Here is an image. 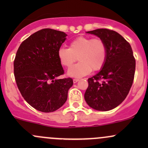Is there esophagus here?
<instances>
[{
    "instance_id": "esophagus-1",
    "label": "esophagus",
    "mask_w": 148,
    "mask_h": 148,
    "mask_svg": "<svg viewBox=\"0 0 148 148\" xmlns=\"http://www.w3.org/2000/svg\"><path fill=\"white\" fill-rule=\"evenodd\" d=\"M79 81V79H73V82H74V84H76V83L78 82Z\"/></svg>"
}]
</instances>
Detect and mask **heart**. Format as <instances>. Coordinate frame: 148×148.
Instances as JSON below:
<instances>
[{
	"label": "heart",
	"mask_w": 148,
	"mask_h": 148,
	"mask_svg": "<svg viewBox=\"0 0 148 148\" xmlns=\"http://www.w3.org/2000/svg\"><path fill=\"white\" fill-rule=\"evenodd\" d=\"M107 48L100 38L78 37L69 43V48L62 47L58 51L59 61L66 68H70L76 60L79 62L68 71L71 76L81 77L92 70L99 71L106 60Z\"/></svg>",
	"instance_id": "heart-1"
}]
</instances>
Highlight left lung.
I'll use <instances>...</instances> for the list:
<instances>
[{"label": "left lung", "mask_w": 148, "mask_h": 148, "mask_svg": "<svg viewBox=\"0 0 148 148\" xmlns=\"http://www.w3.org/2000/svg\"><path fill=\"white\" fill-rule=\"evenodd\" d=\"M87 33L104 41L107 56L100 72L88 79L84 98L91 108L109 111L127 97L134 81L136 60L130 43L117 32L100 28Z\"/></svg>", "instance_id": "obj_1"}]
</instances>
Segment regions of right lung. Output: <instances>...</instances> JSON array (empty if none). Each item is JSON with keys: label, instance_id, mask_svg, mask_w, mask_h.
Wrapping results in <instances>:
<instances>
[{"label": "right lung", "instance_id": "1", "mask_svg": "<svg viewBox=\"0 0 148 148\" xmlns=\"http://www.w3.org/2000/svg\"><path fill=\"white\" fill-rule=\"evenodd\" d=\"M67 36L64 32L45 28L22 42L14 60L15 81L22 97L38 111L49 113L60 108L67 99L72 78L64 74L58 51Z\"/></svg>", "mask_w": 148, "mask_h": 148}]
</instances>
